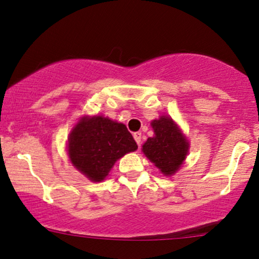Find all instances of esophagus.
<instances>
[{
    "mask_svg": "<svg viewBox=\"0 0 259 259\" xmlns=\"http://www.w3.org/2000/svg\"><path fill=\"white\" fill-rule=\"evenodd\" d=\"M134 138H135V141H136V143L138 145L142 144V134L141 133H135L134 134Z\"/></svg>",
    "mask_w": 259,
    "mask_h": 259,
    "instance_id": "1",
    "label": "esophagus"
}]
</instances>
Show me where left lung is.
Listing matches in <instances>:
<instances>
[{"mask_svg": "<svg viewBox=\"0 0 259 259\" xmlns=\"http://www.w3.org/2000/svg\"><path fill=\"white\" fill-rule=\"evenodd\" d=\"M154 137L142 145V151L164 176H172L183 164L189 152V142L169 116L151 122Z\"/></svg>", "mask_w": 259, "mask_h": 259, "instance_id": "8db88e82", "label": "left lung"}]
</instances>
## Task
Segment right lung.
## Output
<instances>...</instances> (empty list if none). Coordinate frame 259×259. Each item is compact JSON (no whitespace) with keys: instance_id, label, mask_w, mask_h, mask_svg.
<instances>
[{"instance_id":"obj_1","label":"right lung","mask_w":259,"mask_h":259,"mask_svg":"<svg viewBox=\"0 0 259 259\" xmlns=\"http://www.w3.org/2000/svg\"><path fill=\"white\" fill-rule=\"evenodd\" d=\"M136 149L126 126L104 116H83L68 137L70 162L93 182L103 181L117 159Z\"/></svg>"}]
</instances>
